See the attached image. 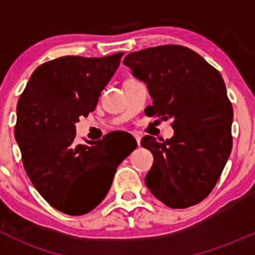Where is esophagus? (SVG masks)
Listing matches in <instances>:
<instances>
[{"mask_svg": "<svg viewBox=\"0 0 255 255\" xmlns=\"http://www.w3.org/2000/svg\"><path fill=\"white\" fill-rule=\"evenodd\" d=\"M133 135H134V138H135V140H137L138 145H140V139H142V137H140L139 133H133Z\"/></svg>", "mask_w": 255, "mask_h": 255, "instance_id": "34e87169", "label": "esophagus"}]
</instances>
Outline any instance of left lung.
<instances>
[{"label":"left lung","mask_w":255,"mask_h":255,"mask_svg":"<svg viewBox=\"0 0 255 255\" xmlns=\"http://www.w3.org/2000/svg\"><path fill=\"white\" fill-rule=\"evenodd\" d=\"M123 64L153 97L146 116L171 118L174 129L170 139H142L154 156L146 186L168 207L197 205L216 186L232 150L233 109L222 76L196 51L176 44L129 53Z\"/></svg>","instance_id":"left-lung-1"}]
</instances>
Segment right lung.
<instances>
[{"label":"right lung","mask_w":255,"mask_h":255,"mask_svg":"<svg viewBox=\"0 0 255 255\" xmlns=\"http://www.w3.org/2000/svg\"><path fill=\"white\" fill-rule=\"evenodd\" d=\"M123 53L104 58L68 55L42 64L17 104L14 137L28 177L51 207L71 216L94 210L109 192L130 150L102 139L75 143V123L96 107Z\"/></svg>","instance_id":"1"}]
</instances>
